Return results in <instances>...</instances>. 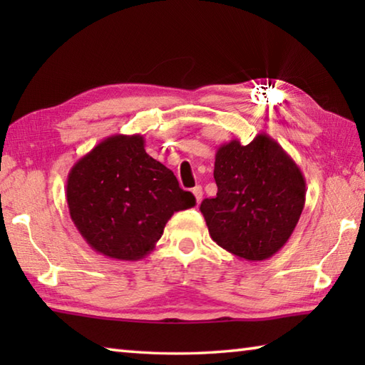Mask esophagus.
I'll list each match as a JSON object with an SVG mask.
<instances>
[{
    "mask_svg": "<svg viewBox=\"0 0 365 365\" xmlns=\"http://www.w3.org/2000/svg\"><path fill=\"white\" fill-rule=\"evenodd\" d=\"M193 195H195L196 202H197V205H200L201 200H202V188L200 187V185H197V187L193 188Z\"/></svg>",
    "mask_w": 365,
    "mask_h": 365,
    "instance_id": "esophagus-1",
    "label": "esophagus"
}]
</instances>
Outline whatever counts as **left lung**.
I'll return each instance as SVG.
<instances>
[{
    "label": "left lung",
    "instance_id": "8db88e82",
    "mask_svg": "<svg viewBox=\"0 0 365 365\" xmlns=\"http://www.w3.org/2000/svg\"><path fill=\"white\" fill-rule=\"evenodd\" d=\"M217 195L200 211L220 248L245 261H264L292 237L306 201V180L298 164L269 135L250 145L232 140L215 153Z\"/></svg>",
    "mask_w": 365,
    "mask_h": 365
}]
</instances>
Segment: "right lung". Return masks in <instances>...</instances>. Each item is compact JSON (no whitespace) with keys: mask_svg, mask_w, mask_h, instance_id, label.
Returning <instances> with one entry per match:
<instances>
[{"mask_svg":"<svg viewBox=\"0 0 365 365\" xmlns=\"http://www.w3.org/2000/svg\"><path fill=\"white\" fill-rule=\"evenodd\" d=\"M67 206L78 233L100 255L138 261L150 255L174 212L196 205L174 172L145 151L143 135H110L67 175Z\"/></svg>","mask_w":365,"mask_h":365,"instance_id":"right-lung-1","label":"right lung"}]
</instances>
